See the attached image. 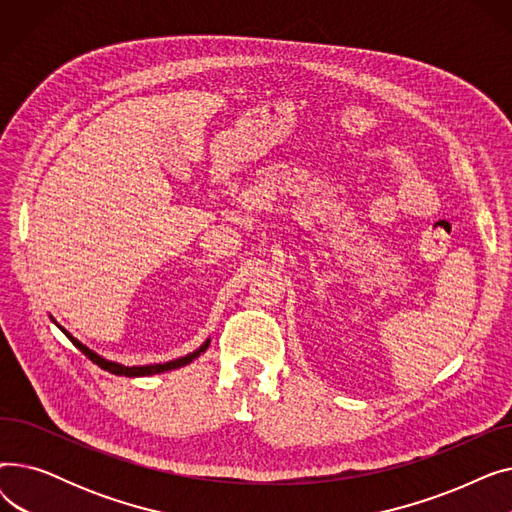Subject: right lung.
Wrapping results in <instances>:
<instances>
[{
	"label": "right lung",
	"instance_id": "right-lung-1",
	"mask_svg": "<svg viewBox=\"0 0 512 512\" xmlns=\"http://www.w3.org/2000/svg\"><path fill=\"white\" fill-rule=\"evenodd\" d=\"M70 340H72V344L78 348V351H83L95 365H99L101 369H105V371H110V373H116V375H126V378H139V375H153V373H161V371H170V369H176V367H182V365H188L191 363L193 359H197L201 353H205L207 351V346H209V340L199 348V351H195V353H191V355H186V357H182V359H176V361H170V363H157V365H145V367H124V365H118V363H112V361H105V359H101L99 355H95L93 351H89V348L85 346V344H80L78 340H74L66 330H62Z\"/></svg>",
	"mask_w": 512,
	"mask_h": 512
}]
</instances>
